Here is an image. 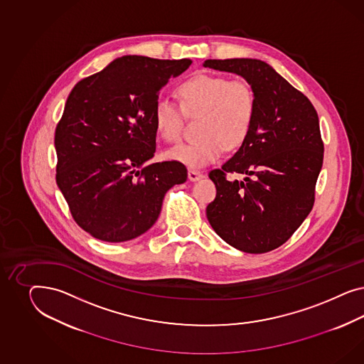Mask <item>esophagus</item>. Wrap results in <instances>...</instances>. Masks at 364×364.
Masks as SVG:
<instances>
[{
    "label": "esophagus",
    "mask_w": 364,
    "mask_h": 364,
    "mask_svg": "<svg viewBox=\"0 0 364 364\" xmlns=\"http://www.w3.org/2000/svg\"><path fill=\"white\" fill-rule=\"evenodd\" d=\"M201 177H203V173L198 172V171H195V169H189V171H188V178H189L191 181H198Z\"/></svg>",
    "instance_id": "obj_1"
}]
</instances>
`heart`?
Listing matches in <instances>:
<instances>
[{
	"instance_id": "b5f03b06",
	"label": "heart",
	"mask_w": 364,
	"mask_h": 364,
	"mask_svg": "<svg viewBox=\"0 0 364 364\" xmlns=\"http://www.w3.org/2000/svg\"><path fill=\"white\" fill-rule=\"evenodd\" d=\"M177 93L183 109L166 97L156 101V132L168 143L177 141L183 133L186 112L189 116L201 114L198 122L201 137L191 143L178 144L168 151L169 159L189 168H204L220 160L227 146H239L250 134L254 124L256 96L248 81L198 75L181 82Z\"/></svg>"
}]
</instances>
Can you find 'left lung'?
Listing matches in <instances>:
<instances>
[{"mask_svg": "<svg viewBox=\"0 0 364 364\" xmlns=\"http://www.w3.org/2000/svg\"><path fill=\"white\" fill-rule=\"evenodd\" d=\"M204 66L242 76L256 96L250 134L232 159L210 172L216 198L207 207V218L236 250L269 252L294 235L314 207L324 154L318 113L264 61L207 60ZM228 173L247 177L230 182Z\"/></svg>", "mask_w": 364, "mask_h": 364, "instance_id": "1", "label": "left lung"}]
</instances>
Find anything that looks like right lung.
Wrapping results in <instances>:
<instances>
[{
  "label": "right lung",
  "mask_w": 364,
  "mask_h": 364,
  "mask_svg": "<svg viewBox=\"0 0 364 364\" xmlns=\"http://www.w3.org/2000/svg\"><path fill=\"white\" fill-rule=\"evenodd\" d=\"M191 64L122 55L72 89L55 127V181L75 221L93 237L122 242L143 235L166 191L187 180L178 161H148L159 92Z\"/></svg>",
  "instance_id": "1"
}]
</instances>
